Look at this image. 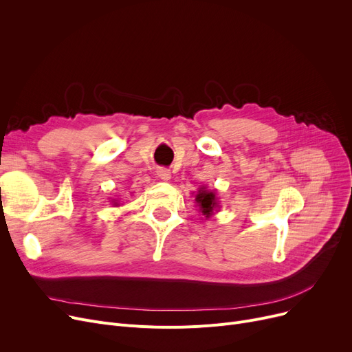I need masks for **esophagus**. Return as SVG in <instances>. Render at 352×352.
Returning a JSON list of instances; mask_svg holds the SVG:
<instances>
[{
  "label": "esophagus",
  "mask_w": 352,
  "mask_h": 352,
  "mask_svg": "<svg viewBox=\"0 0 352 352\" xmlns=\"http://www.w3.org/2000/svg\"><path fill=\"white\" fill-rule=\"evenodd\" d=\"M158 178H161L162 181H170L171 179V171L168 168H160L157 171Z\"/></svg>",
  "instance_id": "obj_1"
}]
</instances>
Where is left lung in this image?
I'll list each match as a JSON object with an SVG mask.
<instances>
[{
  "label": "left lung",
  "instance_id": "left-lung-1",
  "mask_svg": "<svg viewBox=\"0 0 352 352\" xmlns=\"http://www.w3.org/2000/svg\"><path fill=\"white\" fill-rule=\"evenodd\" d=\"M195 202L206 218H210L214 215V211H217L218 206V199L215 197V191L208 190L207 187H201L195 195Z\"/></svg>",
  "mask_w": 352,
  "mask_h": 352
}]
</instances>
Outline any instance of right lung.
I'll return each instance as SVG.
<instances>
[{
	"instance_id": "add662e5",
	"label": "right lung",
	"mask_w": 352,
	"mask_h": 352,
	"mask_svg": "<svg viewBox=\"0 0 352 352\" xmlns=\"http://www.w3.org/2000/svg\"><path fill=\"white\" fill-rule=\"evenodd\" d=\"M116 204H117V202H116Z\"/></svg>"
}]
</instances>
